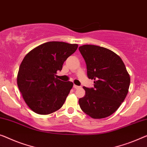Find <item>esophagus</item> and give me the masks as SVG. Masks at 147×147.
<instances>
[{
  "instance_id": "obj_1",
  "label": "esophagus",
  "mask_w": 147,
  "mask_h": 147,
  "mask_svg": "<svg viewBox=\"0 0 147 147\" xmlns=\"http://www.w3.org/2000/svg\"><path fill=\"white\" fill-rule=\"evenodd\" d=\"M73 87H74V88H75V89L79 88H80V86H76V85H75V84H74V85H73Z\"/></svg>"
}]
</instances>
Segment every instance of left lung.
Wrapping results in <instances>:
<instances>
[{"label":"left lung","instance_id":"left-lung-1","mask_svg":"<svg viewBox=\"0 0 147 147\" xmlns=\"http://www.w3.org/2000/svg\"><path fill=\"white\" fill-rule=\"evenodd\" d=\"M78 49L86 62L88 77L94 80V88L83 87L86 93L78 100L80 108L94 119L108 117L127 94L129 74L120 57L111 50L94 45Z\"/></svg>","mask_w":147,"mask_h":147}]
</instances>
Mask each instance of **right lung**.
<instances>
[{"instance_id":"right-lung-1","label":"right lung","mask_w":147,"mask_h":147,"mask_svg":"<svg viewBox=\"0 0 147 147\" xmlns=\"http://www.w3.org/2000/svg\"><path fill=\"white\" fill-rule=\"evenodd\" d=\"M77 44L49 41L34 48L19 68L17 84L25 102L35 113L47 115L57 111L65 102L73 83L57 78Z\"/></svg>"}]
</instances>
